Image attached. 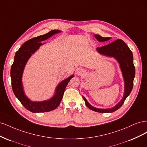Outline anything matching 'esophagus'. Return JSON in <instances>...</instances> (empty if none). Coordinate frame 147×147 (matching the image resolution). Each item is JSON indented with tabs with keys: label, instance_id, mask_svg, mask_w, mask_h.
<instances>
[{
	"label": "esophagus",
	"instance_id": "obj_1",
	"mask_svg": "<svg viewBox=\"0 0 147 147\" xmlns=\"http://www.w3.org/2000/svg\"><path fill=\"white\" fill-rule=\"evenodd\" d=\"M83 70L82 67H77L76 69V70H75V73L78 75L82 74L83 73Z\"/></svg>",
	"mask_w": 147,
	"mask_h": 147
}]
</instances>
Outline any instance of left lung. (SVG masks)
<instances>
[{
  "mask_svg": "<svg viewBox=\"0 0 147 147\" xmlns=\"http://www.w3.org/2000/svg\"><path fill=\"white\" fill-rule=\"evenodd\" d=\"M94 37L99 42L107 41L111 38V37H102L99 35H94ZM97 50L100 54L114 57L118 61L124 80V96L123 99L117 105L112 109H107L95 108L89 104L83 96V98L88 107L93 111L100 113L113 112L121 107L132 90L133 82L135 77V67L133 63V55L129 48L121 39H117L105 46L97 47Z\"/></svg>",
  "mask_w": 147,
  "mask_h": 147,
  "instance_id": "1",
  "label": "left lung"
}]
</instances>
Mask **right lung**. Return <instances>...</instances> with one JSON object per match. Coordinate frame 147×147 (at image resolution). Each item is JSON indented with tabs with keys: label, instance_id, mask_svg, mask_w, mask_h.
Returning a JSON list of instances; mask_svg holds the SVG:
<instances>
[{
	"label": "right lung",
	"instance_id": "right-lung-1",
	"mask_svg": "<svg viewBox=\"0 0 147 147\" xmlns=\"http://www.w3.org/2000/svg\"><path fill=\"white\" fill-rule=\"evenodd\" d=\"M59 30H53L48 33L37 37L31 38L26 41L16 52L14 62L11 65L10 75L11 78V86L13 92L24 107L33 113L47 112L56 109L63 99L65 89L70 79L74 75L69 77L61 82L56 90L55 96L50 100L42 102L30 101L24 94L21 78L24 66L30 56L37 51L42 45V41L45 40L53 35L60 32Z\"/></svg>",
	"mask_w": 147,
	"mask_h": 147
}]
</instances>
